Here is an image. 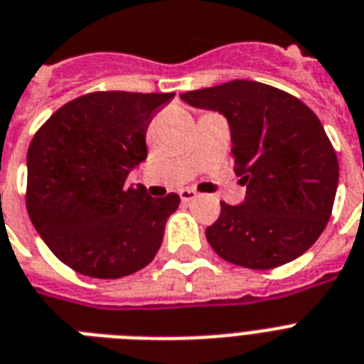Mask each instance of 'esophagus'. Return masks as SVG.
I'll use <instances>...</instances> for the list:
<instances>
[{"mask_svg": "<svg viewBox=\"0 0 364 364\" xmlns=\"http://www.w3.org/2000/svg\"><path fill=\"white\" fill-rule=\"evenodd\" d=\"M179 196H181L183 202L187 203V202H192V200H194V198H196L198 194L194 191H192V188H183V191L179 192Z\"/></svg>", "mask_w": 364, "mask_h": 364, "instance_id": "obj_1", "label": "esophagus"}]
</instances>
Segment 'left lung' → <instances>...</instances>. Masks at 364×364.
Masks as SVG:
<instances>
[{
  "label": "left lung",
  "mask_w": 364,
  "mask_h": 364,
  "mask_svg": "<svg viewBox=\"0 0 364 364\" xmlns=\"http://www.w3.org/2000/svg\"><path fill=\"white\" fill-rule=\"evenodd\" d=\"M181 99L228 119L233 170L247 185L245 202H220L205 230L213 250L249 269L279 267L305 254L326 230L338 185V159L318 115L297 97L252 80Z\"/></svg>",
  "instance_id": "left-lung-1"
}]
</instances>
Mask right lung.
<instances>
[{"mask_svg": "<svg viewBox=\"0 0 364 364\" xmlns=\"http://www.w3.org/2000/svg\"><path fill=\"white\" fill-rule=\"evenodd\" d=\"M173 95L95 91L61 106L35 132L26 208L48 249L76 273L121 279L161 249L181 200L176 192L151 198L125 181L147 159L153 114Z\"/></svg>", "mask_w": 364, "mask_h": 364, "instance_id": "obj_1", "label": "right lung"}]
</instances>
